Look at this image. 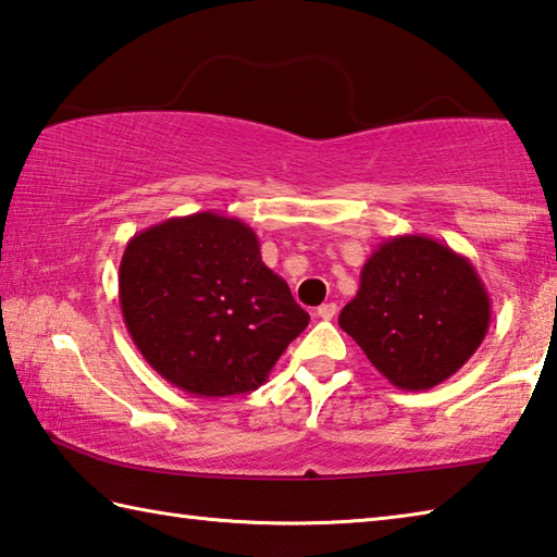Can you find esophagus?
<instances>
[{
    "label": "esophagus",
    "mask_w": 557,
    "mask_h": 557,
    "mask_svg": "<svg viewBox=\"0 0 557 557\" xmlns=\"http://www.w3.org/2000/svg\"><path fill=\"white\" fill-rule=\"evenodd\" d=\"M336 313H338V307L333 305V301H326V305H321V307L317 309V313H313V317L323 319V321H331L333 317H336Z\"/></svg>",
    "instance_id": "esophagus-1"
}]
</instances>
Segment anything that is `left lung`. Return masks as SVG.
Instances as JSON below:
<instances>
[{
  "label": "left lung",
  "instance_id": "obj_1",
  "mask_svg": "<svg viewBox=\"0 0 557 557\" xmlns=\"http://www.w3.org/2000/svg\"><path fill=\"white\" fill-rule=\"evenodd\" d=\"M490 295L472 262L429 236H394L360 272L338 326L394 387L453 377L487 336Z\"/></svg>",
  "mask_w": 557,
  "mask_h": 557
}]
</instances>
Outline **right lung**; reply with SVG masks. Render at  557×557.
Listing matches in <instances>:
<instances>
[{"label": "right lung", "instance_id": "right-lung-1", "mask_svg": "<svg viewBox=\"0 0 557 557\" xmlns=\"http://www.w3.org/2000/svg\"><path fill=\"white\" fill-rule=\"evenodd\" d=\"M119 301L148 366L209 399L258 389L309 323L262 262L256 231L214 211L138 231L119 265Z\"/></svg>", "mask_w": 557, "mask_h": 557}]
</instances>
